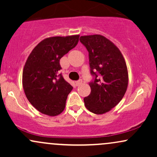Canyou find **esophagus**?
<instances>
[{
  "label": "esophagus",
  "instance_id": "esophagus-1",
  "mask_svg": "<svg viewBox=\"0 0 157 157\" xmlns=\"http://www.w3.org/2000/svg\"><path fill=\"white\" fill-rule=\"evenodd\" d=\"M82 83V80H79L78 81H77V82H76L77 86H80V85H81Z\"/></svg>",
  "mask_w": 157,
  "mask_h": 157
}]
</instances>
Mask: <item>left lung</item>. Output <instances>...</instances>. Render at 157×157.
I'll return each mask as SVG.
<instances>
[{
	"label": "left lung",
	"instance_id": "obj_1",
	"mask_svg": "<svg viewBox=\"0 0 157 157\" xmlns=\"http://www.w3.org/2000/svg\"><path fill=\"white\" fill-rule=\"evenodd\" d=\"M89 54L91 93L84 98L86 109L96 114L109 112L121 101L128 84V73L121 52L113 43L100 35L80 37Z\"/></svg>",
	"mask_w": 157,
	"mask_h": 157
}]
</instances>
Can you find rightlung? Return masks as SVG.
Listing matches in <instances>:
<instances>
[{"label": "right lung", "mask_w": 157, "mask_h": 157, "mask_svg": "<svg viewBox=\"0 0 157 157\" xmlns=\"http://www.w3.org/2000/svg\"><path fill=\"white\" fill-rule=\"evenodd\" d=\"M80 35L43 40L27 58L22 83L26 98L44 114L54 117L63 111L73 87L59 75L61 57L77 46Z\"/></svg>", "instance_id": "add662e5"}]
</instances>
